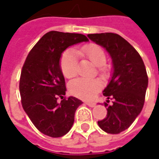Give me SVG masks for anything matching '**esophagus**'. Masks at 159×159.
Masks as SVG:
<instances>
[{"label":"esophagus","instance_id":"obj_1","mask_svg":"<svg viewBox=\"0 0 159 159\" xmlns=\"http://www.w3.org/2000/svg\"><path fill=\"white\" fill-rule=\"evenodd\" d=\"M88 106H89V107H94L95 106V102H85Z\"/></svg>","mask_w":159,"mask_h":159}]
</instances>
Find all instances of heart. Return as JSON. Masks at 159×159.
I'll return each instance as SVG.
<instances>
[{"mask_svg": "<svg viewBox=\"0 0 159 159\" xmlns=\"http://www.w3.org/2000/svg\"><path fill=\"white\" fill-rule=\"evenodd\" d=\"M79 53L89 59L93 64L97 66L98 72L102 76L108 74V68L105 65L107 61V56L104 49L94 43H89L80 48ZM60 70L65 78L71 79L75 77L79 72V54L73 48L67 49L63 52L59 61ZM102 88V83L96 79L79 78L69 84L70 92L80 99L90 100Z\"/></svg>", "mask_w": 159, "mask_h": 159, "instance_id": "1", "label": "heart"}]
</instances>
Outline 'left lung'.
<instances>
[{"mask_svg":"<svg viewBox=\"0 0 159 159\" xmlns=\"http://www.w3.org/2000/svg\"><path fill=\"white\" fill-rule=\"evenodd\" d=\"M88 36L108 51L113 64L111 80L103 90L108 99L104 102L107 115L98 125L108 134H119L129 127L143 109L148 84L147 70L138 52L121 35L102 33ZM109 99L113 100L111 106Z\"/></svg>","mask_w":159,"mask_h":159,"instance_id":"1","label":"left lung"}]
</instances>
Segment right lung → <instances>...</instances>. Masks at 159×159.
Here are the masks:
<instances>
[{
    "mask_svg": "<svg viewBox=\"0 0 159 159\" xmlns=\"http://www.w3.org/2000/svg\"><path fill=\"white\" fill-rule=\"evenodd\" d=\"M83 41L88 38L81 34L51 31L34 45L24 63L19 83L22 105L34 125L46 135L66 134L82 103L75 97H64L66 84L59 59L66 48Z\"/></svg>",
    "mask_w": 159,
    "mask_h": 159,
    "instance_id": "1",
    "label": "right lung"
}]
</instances>
